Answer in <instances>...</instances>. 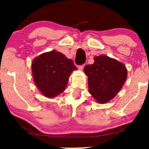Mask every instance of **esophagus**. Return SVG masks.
Wrapping results in <instances>:
<instances>
[{"label":"esophagus","instance_id":"1","mask_svg":"<svg viewBox=\"0 0 149 149\" xmlns=\"http://www.w3.org/2000/svg\"><path fill=\"white\" fill-rule=\"evenodd\" d=\"M84 66H85V64H83V65H81V66H79L78 68L80 70H82L83 68H84Z\"/></svg>","mask_w":149,"mask_h":149}]
</instances>
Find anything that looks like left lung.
Listing matches in <instances>:
<instances>
[{
    "label": "left lung",
    "mask_w": 149,
    "mask_h": 149,
    "mask_svg": "<svg viewBox=\"0 0 149 149\" xmlns=\"http://www.w3.org/2000/svg\"><path fill=\"white\" fill-rule=\"evenodd\" d=\"M94 63L84 67L89 92L97 103L105 104L119 93L127 77L123 63L106 55L94 57Z\"/></svg>",
    "instance_id": "obj_1"
}]
</instances>
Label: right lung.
<instances>
[{"label":"right lung","mask_w":149,"mask_h":149,"mask_svg":"<svg viewBox=\"0 0 149 149\" xmlns=\"http://www.w3.org/2000/svg\"><path fill=\"white\" fill-rule=\"evenodd\" d=\"M77 69L72 60L55 50L40 54L32 63L34 82L49 98L56 97L66 89L69 77Z\"/></svg>","instance_id":"add662e5"}]
</instances>
